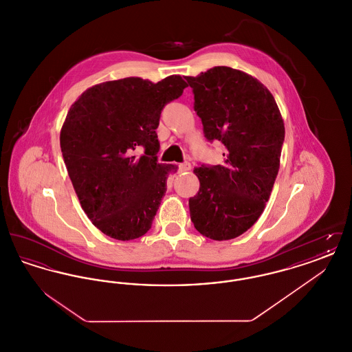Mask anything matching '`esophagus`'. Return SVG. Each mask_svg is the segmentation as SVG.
<instances>
[{"instance_id":"esophagus-1","label":"esophagus","mask_w":352,"mask_h":352,"mask_svg":"<svg viewBox=\"0 0 352 352\" xmlns=\"http://www.w3.org/2000/svg\"><path fill=\"white\" fill-rule=\"evenodd\" d=\"M190 168H191V164H190V162H184V164H179V165H178V171H179V173L188 171Z\"/></svg>"}]
</instances>
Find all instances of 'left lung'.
<instances>
[{"instance_id":"obj_1","label":"left lung","mask_w":352,"mask_h":352,"mask_svg":"<svg viewBox=\"0 0 352 352\" xmlns=\"http://www.w3.org/2000/svg\"><path fill=\"white\" fill-rule=\"evenodd\" d=\"M204 137L224 145L221 165L194 168L199 191L188 199L194 227L231 240L260 218L280 168L284 120L268 88L251 75L218 66L186 76Z\"/></svg>"}]
</instances>
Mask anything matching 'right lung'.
Wrapping results in <instances>:
<instances>
[{
	"label": "right lung",
	"mask_w": 352,
	"mask_h": 352,
	"mask_svg": "<svg viewBox=\"0 0 352 352\" xmlns=\"http://www.w3.org/2000/svg\"><path fill=\"white\" fill-rule=\"evenodd\" d=\"M186 87L179 75L158 83L125 78L88 88L71 105L60 149L82 208L102 234L128 241L151 230L168 174L177 171L157 162L155 129L164 107Z\"/></svg>",
	"instance_id": "add662e5"
}]
</instances>
